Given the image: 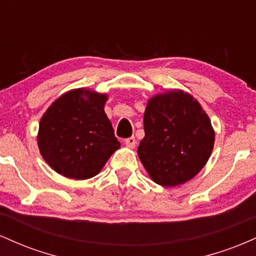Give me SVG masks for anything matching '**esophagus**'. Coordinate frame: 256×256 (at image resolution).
Segmentation results:
<instances>
[{
  "mask_svg": "<svg viewBox=\"0 0 256 256\" xmlns=\"http://www.w3.org/2000/svg\"><path fill=\"white\" fill-rule=\"evenodd\" d=\"M136 138L134 137H128L125 140V146H128V148H134L136 146Z\"/></svg>",
  "mask_w": 256,
  "mask_h": 256,
  "instance_id": "34e87169",
  "label": "esophagus"
}]
</instances>
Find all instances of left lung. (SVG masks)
<instances>
[{
  "label": "left lung",
  "mask_w": 256,
  "mask_h": 256,
  "mask_svg": "<svg viewBox=\"0 0 256 256\" xmlns=\"http://www.w3.org/2000/svg\"><path fill=\"white\" fill-rule=\"evenodd\" d=\"M143 122L146 136L137 152L155 183L177 186L204 168L216 134L208 116L190 94L172 90L152 98Z\"/></svg>",
  "instance_id": "left-lung-1"
}]
</instances>
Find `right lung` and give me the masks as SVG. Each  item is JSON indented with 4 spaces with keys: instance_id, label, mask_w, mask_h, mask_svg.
Listing matches in <instances>:
<instances>
[{
    "instance_id": "obj_1",
    "label": "right lung",
    "mask_w": 256,
    "mask_h": 256,
    "mask_svg": "<svg viewBox=\"0 0 256 256\" xmlns=\"http://www.w3.org/2000/svg\"><path fill=\"white\" fill-rule=\"evenodd\" d=\"M107 98L106 94L74 89L55 100L43 114L38 148L58 174L80 180L94 177L120 148L104 110Z\"/></svg>"
}]
</instances>
